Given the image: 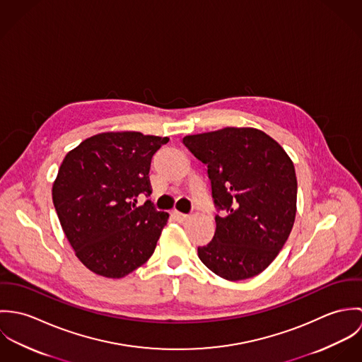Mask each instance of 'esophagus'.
Wrapping results in <instances>:
<instances>
[{
    "instance_id": "1",
    "label": "esophagus",
    "mask_w": 362,
    "mask_h": 362,
    "mask_svg": "<svg viewBox=\"0 0 362 362\" xmlns=\"http://www.w3.org/2000/svg\"><path fill=\"white\" fill-rule=\"evenodd\" d=\"M171 214H173V217H174L178 223H184V221H187V220L189 218V216H188V214L180 213V211H177V210H173V211H171Z\"/></svg>"
}]
</instances>
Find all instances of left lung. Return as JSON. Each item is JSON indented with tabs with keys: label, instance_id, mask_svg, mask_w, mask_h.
Segmentation results:
<instances>
[{
	"label": "left lung",
	"instance_id": "1",
	"mask_svg": "<svg viewBox=\"0 0 362 362\" xmlns=\"http://www.w3.org/2000/svg\"><path fill=\"white\" fill-rule=\"evenodd\" d=\"M182 144L206 164L214 206L223 210L198 257L230 281L257 276L279 255L294 226L297 177L291 158L255 128L227 127L188 135Z\"/></svg>",
	"mask_w": 362,
	"mask_h": 362
}]
</instances>
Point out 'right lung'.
<instances>
[{
	"mask_svg": "<svg viewBox=\"0 0 362 362\" xmlns=\"http://www.w3.org/2000/svg\"><path fill=\"white\" fill-rule=\"evenodd\" d=\"M168 141L134 131L103 132L64 157L52 202L75 255L93 273L121 279L153 255L168 213L151 201L135 202L152 194V157Z\"/></svg>",
	"mask_w": 362,
	"mask_h": 362,
	"instance_id": "obj_1",
	"label": "right lung"
}]
</instances>
